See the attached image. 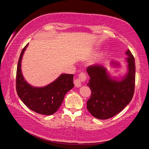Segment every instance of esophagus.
Wrapping results in <instances>:
<instances>
[{
    "label": "esophagus",
    "mask_w": 149,
    "mask_h": 149,
    "mask_svg": "<svg viewBox=\"0 0 149 149\" xmlns=\"http://www.w3.org/2000/svg\"><path fill=\"white\" fill-rule=\"evenodd\" d=\"M87 79V76L85 72H81L79 74L78 78L74 79V83L75 87H79L81 86V83L84 82V81Z\"/></svg>",
    "instance_id": "esophagus-1"
}]
</instances>
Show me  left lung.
<instances>
[{
    "label": "left lung",
    "instance_id": "1",
    "mask_svg": "<svg viewBox=\"0 0 149 149\" xmlns=\"http://www.w3.org/2000/svg\"><path fill=\"white\" fill-rule=\"evenodd\" d=\"M128 71L121 81L112 79L107 69L100 65L87 67L90 79L87 86L91 90V97L87 102V109L93 117L108 119L119 113L133 97L135 88L136 66L133 55L128 49ZM113 64L115 63L112 62ZM119 66V64H115Z\"/></svg>",
    "mask_w": 149,
    "mask_h": 149
}]
</instances>
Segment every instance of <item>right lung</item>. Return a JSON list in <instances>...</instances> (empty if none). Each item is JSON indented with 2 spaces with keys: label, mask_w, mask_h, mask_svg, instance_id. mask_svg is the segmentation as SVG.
Masks as SVG:
<instances>
[{
  "label": "right lung",
  "mask_w": 149,
  "mask_h": 149,
  "mask_svg": "<svg viewBox=\"0 0 149 149\" xmlns=\"http://www.w3.org/2000/svg\"><path fill=\"white\" fill-rule=\"evenodd\" d=\"M24 47L20 54L16 73V91L26 107L38 114L51 115L62 104L64 95L74 87V74H62L54 82L43 87H34L25 81L21 71L22 56L27 47Z\"/></svg>",
  "instance_id": "right-lung-1"
}]
</instances>
